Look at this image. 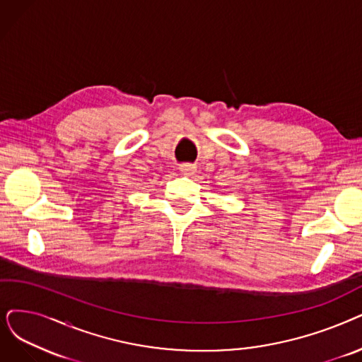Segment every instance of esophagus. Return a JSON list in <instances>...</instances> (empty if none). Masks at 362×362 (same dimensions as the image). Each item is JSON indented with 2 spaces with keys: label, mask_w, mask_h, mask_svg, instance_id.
Instances as JSON below:
<instances>
[{
  "label": "esophagus",
  "mask_w": 362,
  "mask_h": 362,
  "mask_svg": "<svg viewBox=\"0 0 362 362\" xmlns=\"http://www.w3.org/2000/svg\"><path fill=\"white\" fill-rule=\"evenodd\" d=\"M180 170L184 173V175H192V173H194L196 170V166L192 163H184L180 166Z\"/></svg>",
  "instance_id": "obj_1"
}]
</instances>
